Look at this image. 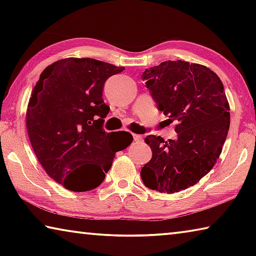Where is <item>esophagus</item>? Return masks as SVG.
I'll return each mask as SVG.
<instances>
[{"instance_id":"esophagus-1","label":"esophagus","mask_w":256,"mask_h":256,"mask_svg":"<svg viewBox=\"0 0 256 256\" xmlns=\"http://www.w3.org/2000/svg\"><path fill=\"white\" fill-rule=\"evenodd\" d=\"M133 138H134V141H136V142H138V141H142V136H140V134H133Z\"/></svg>"}]
</instances>
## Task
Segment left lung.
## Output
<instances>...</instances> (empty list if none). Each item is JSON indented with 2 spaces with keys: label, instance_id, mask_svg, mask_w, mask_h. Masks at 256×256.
Segmentation results:
<instances>
[{
  "label": "left lung",
  "instance_id": "8db88e82",
  "mask_svg": "<svg viewBox=\"0 0 256 256\" xmlns=\"http://www.w3.org/2000/svg\"><path fill=\"white\" fill-rule=\"evenodd\" d=\"M142 79L170 122L176 140L148 136L152 157L141 170L150 190L176 193L196 184L214 166L230 124L229 102L220 78L209 68L185 60H166L146 68Z\"/></svg>",
  "mask_w": 256,
  "mask_h": 256
}]
</instances>
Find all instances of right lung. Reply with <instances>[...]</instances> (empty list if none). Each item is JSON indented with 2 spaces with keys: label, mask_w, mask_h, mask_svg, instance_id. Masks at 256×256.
Masks as SVG:
<instances>
[{
  "label": "right lung",
  "mask_w": 256,
  "mask_h": 256,
  "mask_svg": "<svg viewBox=\"0 0 256 256\" xmlns=\"http://www.w3.org/2000/svg\"><path fill=\"white\" fill-rule=\"evenodd\" d=\"M123 70L94 58H63L47 66L34 86L26 112L30 144L47 175L68 190L98 188L115 152L132 144L130 132L102 130L110 112L104 84Z\"/></svg>",
  "instance_id": "right-lung-1"
}]
</instances>
